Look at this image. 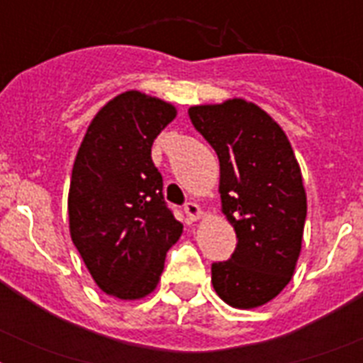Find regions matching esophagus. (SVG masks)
<instances>
[{"label": "esophagus", "mask_w": 363, "mask_h": 363, "mask_svg": "<svg viewBox=\"0 0 363 363\" xmlns=\"http://www.w3.org/2000/svg\"><path fill=\"white\" fill-rule=\"evenodd\" d=\"M184 213H186L188 220L190 222H198L203 218V209H201L198 203H194V201L184 205Z\"/></svg>", "instance_id": "34e87169"}]
</instances>
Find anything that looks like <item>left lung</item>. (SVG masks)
<instances>
[{
	"label": "left lung",
	"instance_id": "obj_1",
	"mask_svg": "<svg viewBox=\"0 0 363 363\" xmlns=\"http://www.w3.org/2000/svg\"><path fill=\"white\" fill-rule=\"evenodd\" d=\"M220 162L222 213L238 235L228 262L211 267L222 301L256 309L284 290L303 241L307 194L286 133L262 107L242 98L188 109Z\"/></svg>",
	"mask_w": 363,
	"mask_h": 363
}]
</instances>
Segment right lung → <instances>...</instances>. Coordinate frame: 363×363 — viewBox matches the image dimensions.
I'll list each match as a JSON object with an SVG mask.
<instances>
[{
    "instance_id": "obj_1",
    "label": "right lung",
    "mask_w": 363,
    "mask_h": 363,
    "mask_svg": "<svg viewBox=\"0 0 363 363\" xmlns=\"http://www.w3.org/2000/svg\"><path fill=\"white\" fill-rule=\"evenodd\" d=\"M175 116L169 101L128 90L96 113L77 150L67 196L71 241L111 298L152 294L165 252L181 238L150 158L154 139Z\"/></svg>"
}]
</instances>
